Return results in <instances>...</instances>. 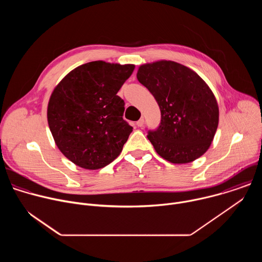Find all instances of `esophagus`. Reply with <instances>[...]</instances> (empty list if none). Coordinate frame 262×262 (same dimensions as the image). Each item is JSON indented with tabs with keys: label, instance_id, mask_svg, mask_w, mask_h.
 <instances>
[{
	"label": "esophagus",
	"instance_id": "obj_1",
	"mask_svg": "<svg viewBox=\"0 0 262 262\" xmlns=\"http://www.w3.org/2000/svg\"><path fill=\"white\" fill-rule=\"evenodd\" d=\"M137 125H138L139 127H142V126L144 125V119L141 118L139 121H137Z\"/></svg>",
	"mask_w": 262,
	"mask_h": 262
}]
</instances>
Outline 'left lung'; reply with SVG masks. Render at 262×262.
<instances>
[{"label": "left lung", "mask_w": 262, "mask_h": 262, "mask_svg": "<svg viewBox=\"0 0 262 262\" xmlns=\"http://www.w3.org/2000/svg\"><path fill=\"white\" fill-rule=\"evenodd\" d=\"M137 79L161 110L160 126L147 136L158 155L172 164L203 156L219 124L217 102L207 84L189 67L166 60L141 65Z\"/></svg>", "instance_id": "left-lung-1"}]
</instances>
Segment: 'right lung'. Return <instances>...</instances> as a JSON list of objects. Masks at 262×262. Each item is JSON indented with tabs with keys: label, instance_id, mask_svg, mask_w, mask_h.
<instances>
[{
	"label": "right lung",
	"instance_id": "obj_1",
	"mask_svg": "<svg viewBox=\"0 0 262 262\" xmlns=\"http://www.w3.org/2000/svg\"><path fill=\"white\" fill-rule=\"evenodd\" d=\"M135 65L93 61L71 70L56 86L48 122L59 150L73 164L96 170L122 151L133 127L123 120L117 92Z\"/></svg>",
	"mask_w": 262,
	"mask_h": 262
}]
</instances>
